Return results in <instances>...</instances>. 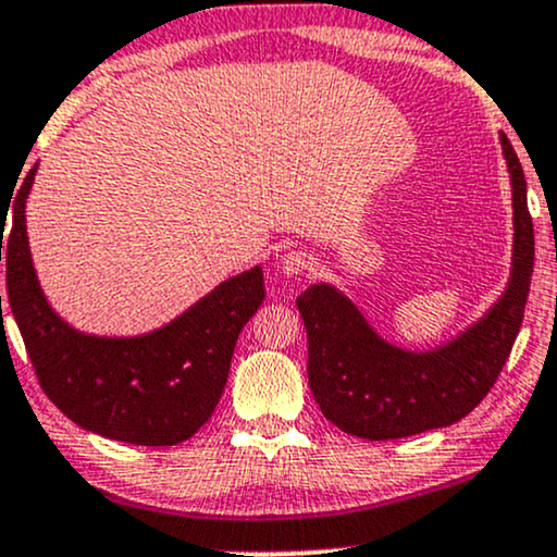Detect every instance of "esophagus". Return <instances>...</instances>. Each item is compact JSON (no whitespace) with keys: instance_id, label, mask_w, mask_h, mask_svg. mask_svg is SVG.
<instances>
[{"instance_id":"obj_1","label":"esophagus","mask_w":557,"mask_h":557,"mask_svg":"<svg viewBox=\"0 0 557 557\" xmlns=\"http://www.w3.org/2000/svg\"><path fill=\"white\" fill-rule=\"evenodd\" d=\"M280 270L287 277H296V274H304L311 270V257L306 251H287L283 259H280Z\"/></svg>"}]
</instances>
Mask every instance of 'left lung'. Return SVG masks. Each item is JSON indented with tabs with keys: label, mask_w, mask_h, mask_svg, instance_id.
Returning a JSON list of instances; mask_svg holds the SVG:
<instances>
[{
	"label": "left lung",
	"mask_w": 557,
	"mask_h": 557,
	"mask_svg": "<svg viewBox=\"0 0 557 557\" xmlns=\"http://www.w3.org/2000/svg\"><path fill=\"white\" fill-rule=\"evenodd\" d=\"M503 151L513 181V277L490 314L458 341L430 354H408L380 341L359 309L330 285H311L298 296L309 335V387L324 417L343 432L398 440L456 424L500 376L521 330L534 272L527 177L505 136Z\"/></svg>",
	"instance_id": "1"
}]
</instances>
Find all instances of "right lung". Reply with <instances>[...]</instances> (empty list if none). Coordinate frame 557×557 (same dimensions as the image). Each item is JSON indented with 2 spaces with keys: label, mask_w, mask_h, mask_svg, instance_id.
Listing matches in <instances>:
<instances>
[{
  "label": "right lung",
  "mask_w": 557,
  "mask_h": 557,
  "mask_svg": "<svg viewBox=\"0 0 557 557\" xmlns=\"http://www.w3.org/2000/svg\"><path fill=\"white\" fill-rule=\"evenodd\" d=\"M34 175L36 168L12 196L10 233V207L0 209V261L38 385L67 419L101 437L151 447L194 437L222 398L243 324L264 300L261 267L222 283L151 335H81L49 309L30 264L23 209Z\"/></svg>",
  "instance_id": "1"
}]
</instances>
